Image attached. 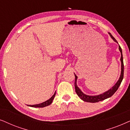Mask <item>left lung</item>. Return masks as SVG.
Instances as JSON below:
<instances>
[{"label":"left lung","instance_id":"obj_1","mask_svg":"<svg viewBox=\"0 0 130 130\" xmlns=\"http://www.w3.org/2000/svg\"><path fill=\"white\" fill-rule=\"evenodd\" d=\"M109 35L112 39L115 42H117V41L116 40V39L114 38L113 36L111 35V34L109 33ZM119 50L120 51L121 54V73L120 77L118 79V81H117V83L114 85L113 87H112L111 89L109 90L106 92L102 93V94H100L99 95H97V96H89V95H86L84 94L82 91H81V90L79 89V87H78L77 85V76L74 74L75 75V92L77 93L78 96H79V98L81 99V100H83V101L87 102H90V103H96L98 102L102 101V100H103L106 99H108L110 97H111L112 95H113L114 93H115L117 90L118 89V87L120 86L121 83L122 79H123L124 78V63H123V57H122V49L121 47H120V46L119 45Z\"/></svg>","mask_w":130,"mask_h":130}]
</instances>
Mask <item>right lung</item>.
Returning <instances> with one entry per match:
<instances>
[{
  "instance_id": "right-lung-1",
  "label": "right lung",
  "mask_w": 130,
  "mask_h": 130,
  "mask_svg": "<svg viewBox=\"0 0 130 130\" xmlns=\"http://www.w3.org/2000/svg\"><path fill=\"white\" fill-rule=\"evenodd\" d=\"M55 94H56V91H55L54 94H53V96L51 97V98H50L49 100H46V101L44 102L40 103V104L33 105H28V106H31V107H33V108H43V107L49 106V105H50L52 103L53 99H54L55 96Z\"/></svg>"
}]
</instances>
